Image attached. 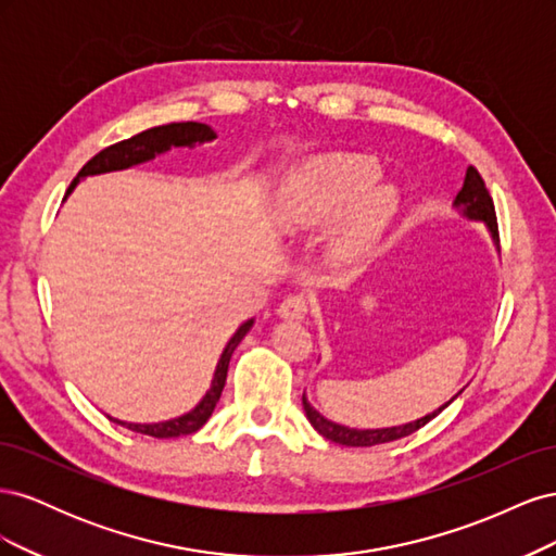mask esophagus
Segmentation results:
<instances>
[{
  "label": "esophagus",
  "instance_id": "obj_1",
  "mask_svg": "<svg viewBox=\"0 0 556 556\" xmlns=\"http://www.w3.org/2000/svg\"><path fill=\"white\" fill-rule=\"evenodd\" d=\"M308 313V299L304 294H288L278 306V315L285 319H304Z\"/></svg>",
  "mask_w": 556,
  "mask_h": 556
}]
</instances>
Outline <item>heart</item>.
<instances>
[{
    "instance_id": "b5f03b06",
    "label": "heart",
    "mask_w": 556,
    "mask_h": 556,
    "mask_svg": "<svg viewBox=\"0 0 556 556\" xmlns=\"http://www.w3.org/2000/svg\"><path fill=\"white\" fill-rule=\"evenodd\" d=\"M378 166L352 155H327L294 172L274 201V227L301 233L331 223L348 208L339 250L343 257H359L390 220L396 194L390 185H374Z\"/></svg>"
}]
</instances>
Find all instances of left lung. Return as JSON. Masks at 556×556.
Segmentation results:
<instances>
[{
  "label": "left lung",
  "instance_id": "left-lung-1",
  "mask_svg": "<svg viewBox=\"0 0 556 556\" xmlns=\"http://www.w3.org/2000/svg\"><path fill=\"white\" fill-rule=\"evenodd\" d=\"M454 204L464 208V215H468L470 220H482L486 227H490L494 241H498V223H496L494 199H492L490 190H486V185H484V180H482V176H480L476 166H468L466 178H464V188L459 190L457 199H454ZM454 399H457V396H454ZM454 399H450L445 406L435 408L433 413L415 419V422H408L403 427H390V429H348V427H341L336 422H329L325 415H319L306 401V396L301 401H304V410H306L308 422L315 427L317 433H323L327 441L339 443V445H348V447H371V445H380V443L399 441V439H403V435H410L417 429H422L425 425L431 422L435 415L443 413Z\"/></svg>",
  "mask_w": 556,
  "mask_h": 556
}]
</instances>
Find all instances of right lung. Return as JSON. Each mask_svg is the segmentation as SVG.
Listing matches in <instances>:
<instances>
[{
  "instance_id": "add662e5",
  "label": "right lung",
  "mask_w": 556,
  "mask_h": 556,
  "mask_svg": "<svg viewBox=\"0 0 556 556\" xmlns=\"http://www.w3.org/2000/svg\"><path fill=\"white\" fill-rule=\"evenodd\" d=\"M213 139H215V131L208 125H201V123H172V125L146 129V131L137 134V137L125 139L121 143H113V146L104 148L102 153H97L86 166H83L78 176L72 180L66 194L74 190V185L78 182V178L127 169V166L141 164L146 160H153L155 155L164 153V150H169L172 146H194V143H204V141H213ZM250 327H252V319L243 323L237 329V333L231 336V341L223 350L220 362H217L211 390L206 392L204 399L199 401V406L194 410L185 413L176 419H169V422H160V425H131V422H121V419H113V422H117L121 427H127L131 431H137V433L153 435V439H176V435H188V433L199 431L201 427L208 422L215 403L220 401L223 387H225V380H227L229 359L233 355V350H237V345L243 341V336L250 331Z\"/></svg>"
}]
</instances>
